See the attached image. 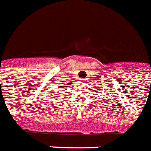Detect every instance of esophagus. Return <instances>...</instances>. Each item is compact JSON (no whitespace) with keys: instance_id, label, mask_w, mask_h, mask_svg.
<instances>
[{"instance_id":"esophagus-1","label":"esophagus","mask_w":151,"mask_h":151,"mask_svg":"<svg viewBox=\"0 0 151 151\" xmlns=\"http://www.w3.org/2000/svg\"><path fill=\"white\" fill-rule=\"evenodd\" d=\"M83 83H85V81H86V80H83Z\"/></svg>"}]
</instances>
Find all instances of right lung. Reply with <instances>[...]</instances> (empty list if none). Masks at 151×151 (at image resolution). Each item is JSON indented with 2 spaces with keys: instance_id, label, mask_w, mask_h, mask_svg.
Segmentation results:
<instances>
[{
  "instance_id": "obj_1",
  "label": "right lung",
  "mask_w": 151,
  "mask_h": 151,
  "mask_svg": "<svg viewBox=\"0 0 151 151\" xmlns=\"http://www.w3.org/2000/svg\"><path fill=\"white\" fill-rule=\"evenodd\" d=\"M67 83H62V84H61V86H59V87H61V88H63V87H64V88H67V87H68V86H67ZM64 92H65V91H64ZM62 92V93H64L63 92Z\"/></svg>"
}]
</instances>
